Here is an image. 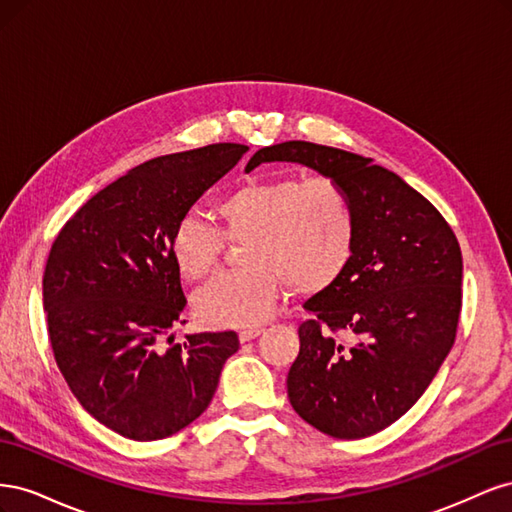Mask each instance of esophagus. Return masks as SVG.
Returning a JSON list of instances; mask_svg holds the SVG:
<instances>
[{
    "label": "esophagus",
    "mask_w": 512,
    "mask_h": 512,
    "mask_svg": "<svg viewBox=\"0 0 512 512\" xmlns=\"http://www.w3.org/2000/svg\"><path fill=\"white\" fill-rule=\"evenodd\" d=\"M260 333H262V329H260V327H250V329H241V331H239V339H241V344H245V342H250V339L258 337Z\"/></svg>",
    "instance_id": "1"
}]
</instances>
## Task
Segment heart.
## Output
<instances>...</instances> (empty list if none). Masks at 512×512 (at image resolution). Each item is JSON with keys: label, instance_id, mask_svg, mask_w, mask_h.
Listing matches in <instances>:
<instances>
[{"label": "heart", "instance_id": "heart-1", "mask_svg": "<svg viewBox=\"0 0 512 512\" xmlns=\"http://www.w3.org/2000/svg\"><path fill=\"white\" fill-rule=\"evenodd\" d=\"M215 213L222 230L198 215H183L170 232V256L192 282L218 267L224 235L250 237L243 245L247 269L222 273L196 292V314L211 327L267 320L286 282L294 292H320L339 280L354 254L352 200L331 177L247 181L226 192Z\"/></svg>", "mask_w": 512, "mask_h": 512}]
</instances>
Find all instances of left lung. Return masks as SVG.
<instances>
[{"instance_id": "1", "label": "left lung", "mask_w": 512, "mask_h": 512, "mask_svg": "<svg viewBox=\"0 0 512 512\" xmlns=\"http://www.w3.org/2000/svg\"><path fill=\"white\" fill-rule=\"evenodd\" d=\"M297 162L348 192L356 241L348 269L303 307L286 386L303 421L339 440L374 436L404 416L455 344L461 250L453 228L414 188L371 158L305 141L262 147L247 168ZM348 330L346 347L330 335Z\"/></svg>"}]
</instances>
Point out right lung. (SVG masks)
Masks as SVG:
<instances>
[{
    "instance_id": "add662e5",
    "label": "right lung",
    "mask_w": 512,
    "mask_h": 512,
    "mask_svg": "<svg viewBox=\"0 0 512 512\" xmlns=\"http://www.w3.org/2000/svg\"><path fill=\"white\" fill-rule=\"evenodd\" d=\"M245 151L218 143L136 166L91 196L51 247L42 299L57 367L79 404L123 438L162 440L196 421L239 350L235 331L166 350L158 342L188 303L170 232Z\"/></svg>"
}]
</instances>
